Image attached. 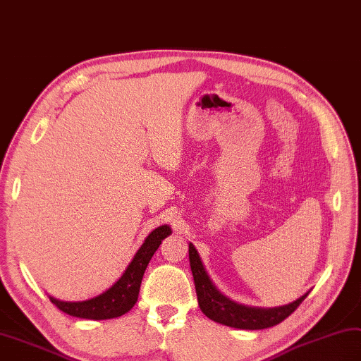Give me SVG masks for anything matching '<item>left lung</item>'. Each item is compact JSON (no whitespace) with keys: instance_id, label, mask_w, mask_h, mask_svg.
I'll list each match as a JSON object with an SVG mask.
<instances>
[{"instance_id":"1","label":"left lung","mask_w":361,"mask_h":361,"mask_svg":"<svg viewBox=\"0 0 361 361\" xmlns=\"http://www.w3.org/2000/svg\"><path fill=\"white\" fill-rule=\"evenodd\" d=\"M189 261L190 270L195 282L197 298L201 311L206 316L216 323L226 326H232L238 329H264L271 328L277 323H281L290 316L294 310L305 300L310 294L305 293L299 299L288 305L274 308H259V307H247V305L238 303L227 295L221 293L215 283L212 282L204 265H202L201 257L197 252V248L189 243Z\"/></svg>"}]
</instances>
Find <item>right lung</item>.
I'll list each match as a JSON object with an SVG mask.
<instances>
[{
  "label": "right lung",
  "mask_w": 361,
  "mask_h": 361,
  "mask_svg": "<svg viewBox=\"0 0 361 361\" xmlns=\"http://www.w3.org/2000/svg\"><path fill=\"white\" fill-rule=\"evenodd\" d=\"M171 233L172 230L168 224L152 230L146 236L142 247L134 255L133 261L129 262L123 274L118 277V281L114 282L102 294L96 295V298L80 302H63L49 295L51 303L56 305L66 314L79 319L106 320L123 316V314H126L134 307L138 299V291H140L143 274L151 257L157 252V248L160 247L163 239L168 238Z\"/></svg>",
  "instance_id": "obj_1"
}]
</instances>
